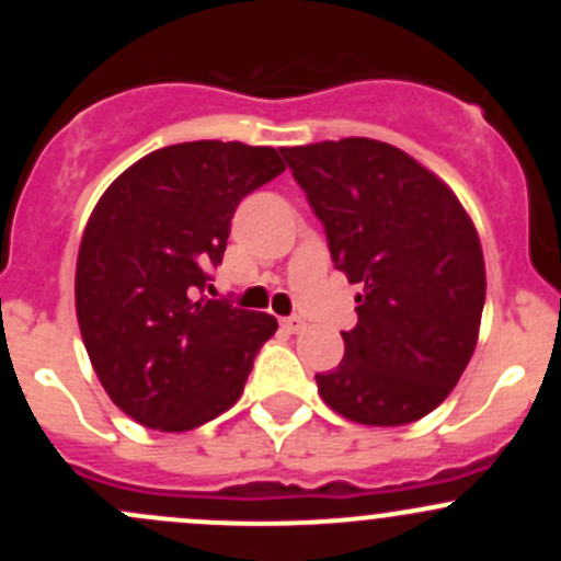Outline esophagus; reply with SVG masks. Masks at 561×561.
<instances>
[{"instance_id":"34e87169","label":"esophagus","mask_w":561,"mask_h":561,"mask_svg":"<svg viewBox=\"0 0 561 561\" xmlns=\"http://www.w3.org/2000/svg\"><path fill=\"white\" fill-rule=\"evenodd\" d=\"M282 328H285L287 333H298L307 328V322H304L301 317H285V320H282Z\"/></svg>"}]
</instances>
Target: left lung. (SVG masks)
I'll list each match as a JSON object with an SVG mask.
<instances>
[{
  "label": "left lung",
  "mask_w": 561,
  "mask_h": 561,
  "mask_svg": "<svg viewBox=\"0 0 561 561\" xmlns=\"http://www.w3.org/2000/svg\"><path fill=\"white\" fill-rule=\"evenodd\" d=\"M353 285L358 325L317 375L322 401L366 426H404L443 404L478 344L485 265L445 181L371 138L282 149Z\"/></svg>",
  "instance_id": "obj_1"
}]
</instances>
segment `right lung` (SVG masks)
<instances>
[{
	"label": "right lung",
	"instance_id": "obj_1",
	"mask_svg": "<svg viewBox=\"0 0 561 561\" xmlns=\"http://www.w3.org/2000/svg\"><path fill=\"white\" fill-rule=\"evenodd\" d=\"M285 171L276 149L192 140L127 168L89 217L76 312L113 404L140 426L190 432L239 401L276 317L206 298L230 219Z\"/></svg>",
	"mask_w": 561,
	"mask_h": 561
}]
</instances>
